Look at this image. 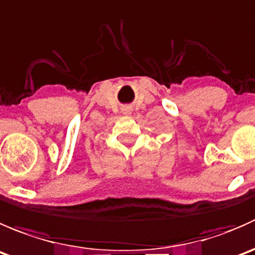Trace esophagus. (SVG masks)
<instances>
[{
    "label": "esophagus",
    "instance_id": "esophagus-1",
    "mask_svg": "<svg viewBox=\"0 0 255 255\" xmlns=\"http://www.w3.org/2000/svg\"><path fill=\"white\" fill-rule=\"evenodd\" d=\"M132 107L130 106H126V107H123L122 109V115H125L126 117H128V116H130L132 115Z\"/></svg>",
    "mask_w": 255,
    "mask_h": 255
}]
</instances>
